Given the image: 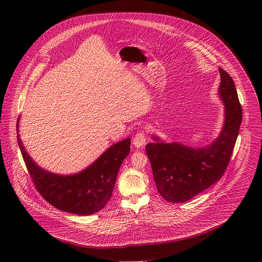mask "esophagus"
<instances>
[{
	"label": "esophagus",
	"instance_id": "esophagus-1",
	"mask_svg": "<svg viewBox=\"0 0 262 262\" xmlns=\"http://www.w3.org/2000/svg\"><path fill=\"white\" fill-rule=\"evenodd\" d=\"M145 140H146V135H145V133L141 132L135 136L133 144L135 147L140 148L141 146H143L145 144Z\"/></svg>",
	"mask_w": 262,
	"mask_h": 262
}]
</instances>
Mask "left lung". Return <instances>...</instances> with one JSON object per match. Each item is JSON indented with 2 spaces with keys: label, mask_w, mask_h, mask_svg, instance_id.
<instances>
[{
  "label": "left lung",
  "mask_w": 262,
  "mask_h": 262,
  "mask_svg": "<svg viewBox=\"0 0 262 262\" xmlns=\"http://www.w3.org/2000/svg\"><path fill=\"white\" fill-rule=\"evenodd\" d=\"M221 76L218 95L224 104V123L219 136L202 147L152 136L146 145L154 182L164 200L185 202L221 179L231 159L242 124V107L233 78L219 68Z\"/></svg>",
  "instance_id": "left-lung-1"
}]
</instances>
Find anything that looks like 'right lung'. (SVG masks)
I'll return each instance as SVG.
<instances>
[{
  "mask_svg": "<svg viewBox=\"0 0 262 262\" xmlns=\"http://www.w3.org/2000/svg\"><path fill=\"white\" fill-rule=\"evenodd\" d=\"M17 142L30 177L41 195L54 207L77 215H91L105 207L112 196L117 174L129 153L130 137L114 143L85 169L75 174L52 173L40 167L28 152L18 134Z\"/></svg>",
  "mask_w": 262,
  "mask_h": 262,
  "instance_id": "obj_1",
  "label": "right lung"
}]
</instances>
